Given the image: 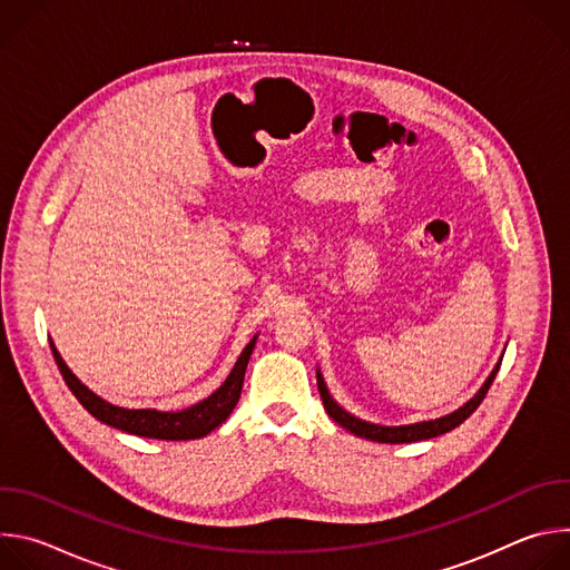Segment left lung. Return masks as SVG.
<instances>
[{"label": "left lung", "instance_id": "8db88e82", "mask_svg": "<svg viewBox=\"0 0 570 570\" xmlns=\"http://www.w3.org/2000/svg\"><path fill=\"white\" fill-rule=\"evenodd\" d=\"M503 361V358H501ZM501 361L497 363V367L492 370V374L487 376V381L482 383V387L464 403L460 405L458 411H453L451 415H444L440 420H431V422H417V424H409V426H381V424H372V422H363L354 415H350L343 405H338L330 390H327V383H324L320 370H317V390H320V396H322V403H324V411H327V415L341 424L343 429H347L350 433L358 435V438H365V440H372V442H385V444H405V442H420V440H431V438H438L442 433H449L453 431L455 426H460L475 409L482 403L487 390L492 387L497 374H499V367H501Z\"/></svg>", "mask_w": 570, "mask_h": 570}]
</instances>
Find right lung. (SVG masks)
I'll return each mask as SVG.
<instances>
[{"mask_svg":"<svg viewBox=\"0 0 570 570\" xmlns=\"http://www.w3.org/2000/svg\"><path fill=\"white\" fill-rule=\"evenodd\" d=\"M255 343H257V336L246 345V350L240 352L229 376L223 381V385L216 392H212L207 399L189 405V409H185V411L165 413V411H155V409L132 411V409H121V405L108 403L106 399L95 394L86 383H80L76 379V374L67 367V363L58 354L56 345L49 341L51 354L56 358V365H58L67 387L92 417H97L99 422H104L112 429H119V431H126V433H132L139 438H153V440H198V438H205L207 433H212L216 426H220L229 417V413L234 411V405L240 396L243 376H246V367H248L250 354L255 350Z\"/></svg>","mask_w":570,"mask_h":570,"instance_id":"right-lung-1","label":"right lung"}]
</instances>
